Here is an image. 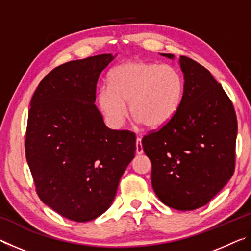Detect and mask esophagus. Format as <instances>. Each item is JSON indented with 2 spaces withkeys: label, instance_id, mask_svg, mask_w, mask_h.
Instances as JSON below:
<instances>
[{
  "label": "esophagus",
  "instance_id": "esophagus-1",
  "mask_svg": "<svg viewBox=\"0 0 251 251\" xmlns=\"http://www.w3.org/2000/svg\"><path fill=\"white\" fill-rule=\"evenodd\" d=\"M143 144H142V138L137 137L136 139V152L137 154H143Z\"/></svg>",
  "mask_w": 251,
  "mask_h": 251
}]
</instances>
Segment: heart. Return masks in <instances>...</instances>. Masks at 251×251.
Returning <instances> with one entry per match:
<instances>
[{
	"label": "heart",
	"instance_id": "1",
	"mask_svg": "<svg viewBox=\"0 0 251 251\" xmlns=\"http://www.w3.org/2000/svg\"><path fill=\"white\" fill-rule=\"evenodd\" d=\"M109 86H101L97 104L109 126L118 128L127 115L148 128H157L172 120L181 105L185 80L171 65L141 61L115 66L108 74Z\"/></svg>",
	"mask_w": 251,
	"mask_h": 251
}]
</instances>
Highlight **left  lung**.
Returning a JSON list of instances; mask_svg holds the SVG:
<instances>
[{"label":"left lung","mask_w":251,"mask_h":251,"mask_svg":"<svg viewBox=\"0 0 251 251\" xmlns=\"http://www.w3.org/2000/svg\"><path fill=\"white\" fill-rule=\"evenodd\" d=\"M179 63L185 79L180 107L142 144L160 201L194 210L209 202L233 175L238 125L230 99L210 72L189 57L180 56Z\"/></svg>","instance_id":"left-lung-1"}]
</instances>
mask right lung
Segmentation results:
<instances>
[{
  "mask_svg": "<svg viewBox=\"0 0 251 251\" xmlns=\"http://www.w3.org/2000/svg\"><path fill=\"white\" fill-rule=\"evenodd\" d=\"M113 58L100 54L55 67L31 100L25 155L36 193L73 222L108 209L135 156L136 135L108 128L94 104L97 80Z\"/></svg>",
  "mask_w": 251,
  "mask_h": 251,
  "instance_id": "right-lung-1",
  "label": "right lung"
}]
</instances>
